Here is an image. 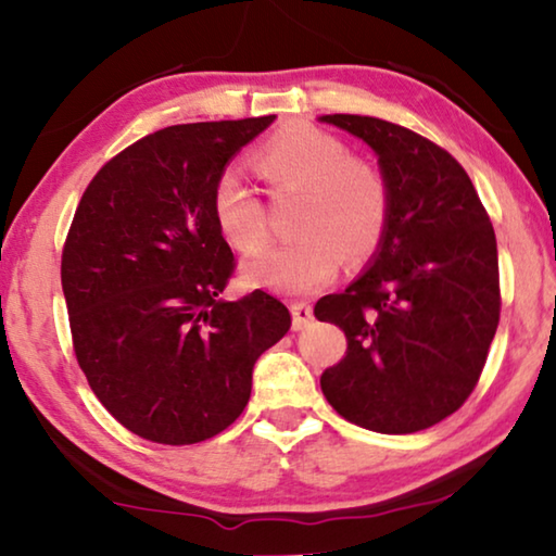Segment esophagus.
<instances>
[{"mask_svg": "<svg viewBox=\"0 0 556 556\" xmlns=\"http://www.w3.org/2000/svg\"><path fill=\"white\" fill-rule=\"evenodd\" d=\"M290 313H293V330H303L313 320V307L307 303H293Z\"/></svg>", "mask_w": 556, "mask_h": 556, "instance_id": "obj_1", "label": "esophagus"}]
</instances>
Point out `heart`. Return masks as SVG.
Wrapping results in <instances>:
<instances>
[{
  "label": "heart",
  "instance_id": "heart-1",
  "mask_svg": "<svg viewBox=\"0 0 556 556\" xmlns=\"http://www.w3.org/2000/svg\"><path fill=\"white\" fill-rule=\"evenodd\" d=\"M251 164L270 191H301L295 241L273 245L243 263V278L278 293L303 295L328 286L343 258L363 263L380 249L390 220V186L378 166L350 156L336 136L290 124L253 151ZM213 218L241 253L268 241L266 211L233 170L218 176L211 193Z\"/></svg>",
  "mask_w": 556,
  "mask_h": 556
}]
</instances>
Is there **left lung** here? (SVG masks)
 <instances>
[{"instance_id":"obj_1","label":"left lung","mask_w":556,"mask_h":556,"mask_svg":"<svg viewBox=\"0 0 556 556\" xmlns=\"http://www.w3.org/2000/svg\"><path fill=\"white\" fill-rule=\"evenodd\" d=\"M320 122L363 139L390 186L370 268L315 303V318L348 338L343 361L320 375L323 395L365 430H427L472 395L497 332L494 228L467 170L438 143L372 116Z\"/></svg>"}]
</instances>
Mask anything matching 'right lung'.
Instances as JSON below:
<instances>
[{"label":"right lung","mask_w":556,"mask_h":556,"mask_svg":"<svg viewBox=\"0 0 556 556\" xmlns=\"http://www.w3.org/2000/svg\"><path fill=\"white\" fill-rule=\"evenodd\" d=\"M276 116L178 124L99 168L76 206L62 288L76 361L126 430L159 445L224 432L249 405L253 365L290 328L263 290L224 301L236 258L211 193Z\"/></svg>","instance_id":"1"}]
</instances>
